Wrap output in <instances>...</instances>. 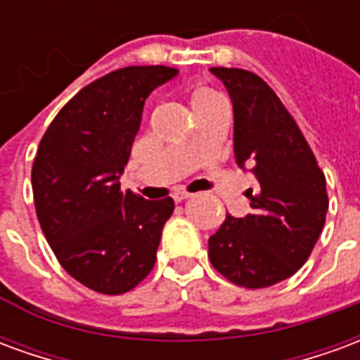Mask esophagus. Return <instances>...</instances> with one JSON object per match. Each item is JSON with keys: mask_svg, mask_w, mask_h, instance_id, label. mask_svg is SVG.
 Masks as SVG:
<instances>
[{"mask_svg": "<svg viewBox=\"0 0 360 360\" xmlns=\"http://www.w3.org/2000/svg\"><path fill=\"white\" fill-rule=\"evenodd\" d=\"M191 193H187V191H175V193H173V200H175V202H181V200H187V198H191Z\"/></svg>", "mask_w": 360, "mask_h": 360, "instance_id": "34e87169", "label": "esophagus"}]
</instances>
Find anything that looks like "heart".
Here are the masks:
<instances>
[{"label": "heart", "mask_w": 360, "mask_h": 360, "mask_svg": "<svg viewBox=\"0 0 360 360\" xmlns=\"http://www.w3.org/2000/svg\"><path fill=\"white\" fill-rule=\"evenodd\" d=\"M193 103L198 102V100H202V98H208V96H214L208 89H204V86H196L195 90H193Z\"/></svg>", "instance_id": "1"}]
</instances>
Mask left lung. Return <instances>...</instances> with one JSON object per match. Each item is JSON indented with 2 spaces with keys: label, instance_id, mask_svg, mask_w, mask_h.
<instances>
[{
  "label": "left lung",
  "instance_id": "left-lung-1",
  "mask_svg": "<svg viewBox=\"0 0 360 360\" xmlns=\"http://www.w3.org/2000/svg\"><path fill=\"white\" fill-rule=\"evenodd\" d=\"M233 103V154L250 167L258 188L247 191L252 212L226 216L208 239L212 266L247 289L291 278L322 233L326 177L291 113L258 75L212 67Z\"/></svg>",
  "mask_w": 360,
  "mask_h": 360
}]
</instances>
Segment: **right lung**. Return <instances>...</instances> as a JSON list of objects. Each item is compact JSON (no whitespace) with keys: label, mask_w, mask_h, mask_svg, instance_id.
Wrapping results in <instances>:
<instances>
[{"label":"right lung","mask_w":360,"mask_h":360,"mask_svg":"<svg viewBox=\"0 0 360 360\" xmlns=\"http://www.w3.org/2000/svg\"><path fill=\"white\" fill-rule=\"evenodd\" d=\"M177 69L125 67L71 98L44 133L34 165L36 216L59 264L82 285L121 295L156 262L172 196L144 200L121 191L142 108Z\"/></svg>","instance_id":"obj_1"}]
</instances>
